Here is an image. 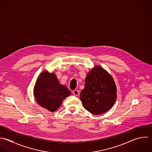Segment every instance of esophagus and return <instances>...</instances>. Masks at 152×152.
<instances>
[{
	"instance_id": "1",
	"label": "esophagus",
	"mask_w": 152,
	"mask_h": 152,
	"mask_svg": "<svg viewBox=\"0 0 152 152\" xmlns=\"http://www.w3.org/2000/svg\"><path fill=\"white\" fill-rule=\"evenodd\" d=\"M72 93L74 94V95H75V96H78L79 94H80V93H79V91H78V90H73Z\"/></svg>"
}]
</instances>
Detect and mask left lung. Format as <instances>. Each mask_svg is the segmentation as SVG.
Wrapping results in <instances>:
<instances>
[{
  "label": "left lung",
  "mask_w": 152,
  "mask_h": 152,
  "mask_svg": "<svg viewBox=\"0 0 152 152\" xmlns=\"http://www.w3.org/2000/svg\"><path fill=\"white\" fill-rule=\"evenodd\" d=\"M116 96L112 77L100 66H94L87 74L80 93L83 107L92 114H102L113 106Z\"/></svg>",
  "instance_id": "obj_1"
}]
</instances>
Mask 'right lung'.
Segmentation results:
<instances>
[{
	"instance_id": "1",
	"label": "right lung",
	"mask_w": 152,
	"mask_h": 152,
	"mask_svg": "<svg viewBox=\"0 0 152 152\" xmlns=\"http://www.w3.org/2000/svg\"><path fill=\"white\" fill-rule=\"evenodd\" d=\"M70 94L69 90L59 83L56 75L48 71L40 74L34 88V96L37 103L50 112L56 111L64 99Z\"/></svg>"
}]
</instances>
